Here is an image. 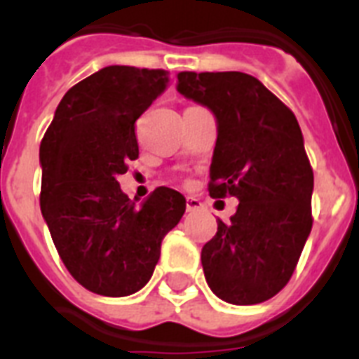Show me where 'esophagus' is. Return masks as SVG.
Segmentation results:
<instances>
[{
	"instance_id": "obj_1",
	"label": "esophagus",
	"mask_w": 359,
	"mask_h": 359,
	"mask_svg": "<svg viewBox=\"0 0 359 359\" xmlns=\"http://www.w3.org/2000/svg\"><path fill=\"white\" fill-rule=\"evenodd\" d=\"M201 207V201L196 199V197H188V199H186V210H188V212H197Z\"/></svg>"
}]
</instances>
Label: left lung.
I'll list each match as a JSON object with an SVG mask.
<instances>
[{
    "instance_id": "obj_1",
    "label": "left lung",
    "mask_w": 359,
    "mask_h": 359,
    "mask_svg": "<svg viewBox=\"0 0 359 359\" xmlns=\"http://www.w3.org/2000/svg\"><path fill=\"white\" fill-rule=\"evenodd\" d=\"M177 89L218 121L212 199L236 197L231 224L203 245L208 287L222 300H270L294 273L311 233L313 169L294 114L244 72H179Z\"/></svg>"
}]
</instances>
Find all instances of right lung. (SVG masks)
<instances>
[{
	"label": "right lung",
	"instance_id": "obj_1",
	"mask_svg": "<svg viewBox=\"0 0 359 359\" xmlns=\"http://www.w3.org/2000/svg\"><path fill=\"white\" fill-rule=\"evenodd\" d=\"M162 69L106 67L70 87L41 141V210L70 276L102 296L151 279L186 199L160 186L141 208L117 177L140 156L135 121L165 89Z\"/></svg>",
	"mask_w": 359,
	"mask_h": 359
}]
</instances>
